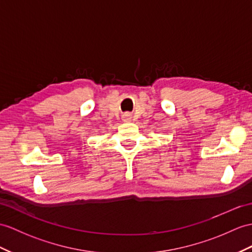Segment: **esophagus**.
Instances as JSON below:
<instances>
[{
	"instance_id": "esophagus-1",
	"label": "esophagus",
	"mask_w": 252,
	"mask_h": 252,
	"mask_svg": "<svg viewBox=\"0 0 252 252\" xmlns=\"http://www.w3.org/2000/svg\"><path fill=\"white\" fill-rule=\"evenodd\" d=\"M130 120H131V116H130V114L126 113V114L123 115V121H124V122H129Z\"/></svg>"
}]
</instances>
